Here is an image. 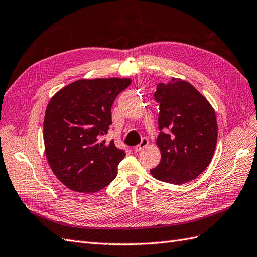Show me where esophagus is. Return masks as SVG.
<instances>
[{
    "mask_svg": "<svg viewBox=\"0 0 257 257\" xmlns=\"http://www.w3.org/2000/svg\"><path fill=\"white\" fill-rule=\"evenodd\" d=\"M148 143H149V141H148V139H147V138H142L141 142L139 143L138 146H136V147L134 148V150H135L136 152H138V151L142 150L143 148H146V147L148 146Z\"/></svg>",
    "mask_w": 257,
    "mask_h": 257,
    "instance_id": "obj_1",
    "label": "esophagus"
}]
</instances>
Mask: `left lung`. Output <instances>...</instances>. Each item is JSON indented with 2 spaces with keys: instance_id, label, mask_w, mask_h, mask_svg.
Wrapping results in <instances>:
<instances>
[{
  "instance_id": "left-lung-1",
  "label": "left lung",
  "mask_w": 257,
  "mask_h": 257,
  "mask_svg": "<svg viewBox=\"0 0 257 257\" xmlns=\"http://www.w3.org/2000/svg\"><path fill=\"white\" fill-rule=\"evenodd\" d=\"M154 99L160 104L157 145L161 161L151 174L175 185L193 181L208 168L216 149L214 110L192 84L180 79L159 84Z\"/></svg>"
}]
</instances>
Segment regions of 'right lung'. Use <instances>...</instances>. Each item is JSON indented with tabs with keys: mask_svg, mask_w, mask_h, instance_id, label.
I'll return each instance as SVG.
<instances>
[{
	"mask_svg": "<svg viewBox=\"0 0 257 257\" xmlns=\"http://www.w3.org/2000/svg\"><path fill=\"white\" fill-rule=\"evenodd\" d=\"M129 79L79 80L60 89L47 106L44 141L48 163L68 188L96 193L117 176L126 156L114 141L106 143L111 106Z\"/></svg>",
	"mask_w": 257,
	"mask_h": 257,
	"instance_id": "right-lung-1",
	"label": "right lung"
}]
</instances>
